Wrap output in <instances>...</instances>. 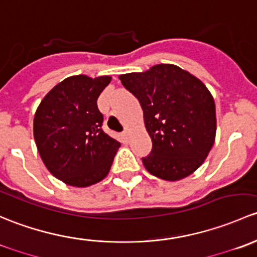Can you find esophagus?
I'll list each match as a JSON object with an SVG mask.
<instances>
[{
	"label": "esophagus",
	"mask_w": 257,
	"mask_h": 257,
	"mask_svg": "<svg viewBox=\"0 0 257 257\" xmlns=\"http://www.w3.org/2000/svg\"><path fill=\"white\" fill-rule=\"evenodd\" d=\"M122 137L125 140H128V131H123L122 132Z\"/></svg>",
	"instance_id": "1"
}]
</instances>
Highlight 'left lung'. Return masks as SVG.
Returning a JSON list of instances; mask_svg holds the SVG:
<instances>
[{
	"label": "left lung",
	"instance_id": "8db88e82",
	"mask_svg": "<svg viewBox=\"0 0 257 257\" xmlns=\"http://www.w3.org/2000/svg\"><path fill=\"white\" fill-rule=\"evenodd\" d=\"M118 78L144 110L152 140V151L142 158L145 168L172 182L197 171L215 141V104L207 86L173 64H157Z\"/></svg>",
	"mask_w": 257,
	"mask_h": 257
}]
</instances>
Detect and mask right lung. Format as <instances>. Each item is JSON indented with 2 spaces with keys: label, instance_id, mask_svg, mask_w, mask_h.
Here are the masks:
<instances>
[{
  "label": "right lung",
  "instance_id": "obj_1",
  "mask_svg": "<svg viewBox=\"0 0 257 257\" xmlns=\"http://www.w3.org/2000/svg\"><path fill=\"white\" fill-rule=\"evenodd\" d=\"M111 81L74 75L60 81L36 111L33 134L42 161L55 178L89 187L109 173L120 142L102 131L97 97Z\"/></svg>",
  "mask_w": 257,
  "mask_h": 257
}]
</instances>
